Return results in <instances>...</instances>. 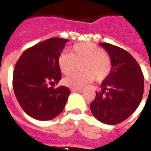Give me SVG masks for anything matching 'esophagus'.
Here are the masks:
<instances>
[{"mask_svg": "<svg viewBox=\"0 0 151 151\" xmlns=\"http://www.w3.org/2000/svg\"><path fill=\"white\" fill-rule=\"evenodd\" d=\"M71 91L73 92H80L82 93L83 91V89H78V88H71Z\"/></svg>", "mask_w": 151, "mask_h": 151, "instance_id": "1", "label": "esophagus"}]
</instances>
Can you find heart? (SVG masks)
<instances>
[{
    "instance_id": "1",
    "label": "heart",
    "mask_w": 151,
    "mask_h": 151,
    "mask_svg": "<svg viewBox=\"0 0 151 151\" xmlns=\"http://www.w3.org/2000/svg\"><path fill=\"white\" fill-rule=\"evenodd\" d=\"M79 63L83 71L70 75L63 80L64 84L69 87L81 88L94 78L102 81L111 72L110 56L95 43H77L71 47L70 53L63 52L58 56V65L64 74H70Z\"/></svg>"
}]
</instances>
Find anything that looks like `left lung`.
<instances>
[{"label": "left lung", "mask_w": 151, "mask_h": 151, "mask_svg": "<svg viewBox=\"0 0 151 151\" xmlns=\"http://www.w3.org/2000/svg\"><path fill=\"white\" fill-rule=\"evenodd\" d=\"M111 60L110 73L101 83L90 108L93 116L106 124L121 123L135 111L142 101L144 77L133 56L121 47L99 43Z\"/></svg>", "instance_id": "left-lung-1"}]
</instances>
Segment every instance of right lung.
<instances>
[{"mask_svg":"<svg viewBox=\"0 0 151 151\" xmlns=\"http://www.w3.org/2000/svg\"><path fill=\"white\" fill-rule=\"evenodd\" d=\"M66 42L57 37L40 42L24 51L15 65L14 95L23 111L34 119L52 120L63 111L68 100V87L48 86L61 79L58 56Z\"/></svg>","mask_w":151,"mask_h":151,"instance_id":"obj_1","label":"right lung"}]
</instances>
